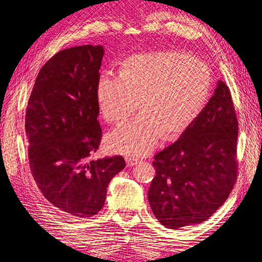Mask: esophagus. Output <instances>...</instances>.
<instances>
[{"instance_id": "1", "label": "esophagus", "mask_w": 262, "mask_h": 262, "mask_svg": "<svg viewBox=\"0 0 262 262\" xmlns=\"http://www.w3.org/2000/svg\"><path fill=\"white\" fill-rule=\"evenodd\" d=\"M126 162L129 166H134L137 163H140V160L136 159V158H126Z\"/></svg>"}]
</instances>
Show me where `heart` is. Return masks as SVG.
I'll use <instances>...</instances> for the list:
<instances>
[{
  "instance_id": "b5f03b06",
  "label": "heart",
  "mask_w": 262,
  "mask_h": 262,
  "mask_svg": "<svg viewBox=\"0 0 262 262\" xmlns=\"http://www.w3.org/2000/svg\"><path fill=\"white\" fill-rule=\"evenodd\" d=\"M210 72L203 62L181 52H157L128 57L119 75L99 76L96 96L103 118L120 124L142 115L110 133L107 144L116 153L142 157L164 134L183 132L196 118L209 97Z\"/></svg>"
}]
</instances>
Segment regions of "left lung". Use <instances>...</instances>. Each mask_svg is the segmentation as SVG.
I'll return each mask as SVG.
<instances>
[{
	"label": "left lung",
	"instance_id": "obj_1",
	"mask_svg": "<svg viewBox=\"0 0 262 262\" xmlns=\"http://www.w3.org/2000/svg\"><path fill=\"white\" fill-rule=\"evenodd\" d=\"M237 132L230 89L219 81L179 140L154 157L148 203L161 224H199L224 204L237 177Z\"/></svg>",
	"mask_w": 262,
	"mask_h": 262
}]
</instances>
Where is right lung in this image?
<instances>
[{
  "label": "right lung",
  "instance_id": "obj_1",
  "mask_svg": "<svg viewBox=\"0 0 262 262\" xmlns=\"http://www.w3.org/2000/svg\"><path fill=\"white\" fill-rule=\"evenodd\" d=\"M102 46L58 52L39 71L26 111L28 157L37 187L59 213L91 217L103 207L118 157L93 160L102 129L96 86Z\"/></svg>",
  "mask_w": 262,
  "mask_h": 262
}]
</instances>
